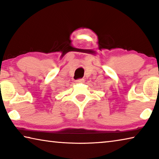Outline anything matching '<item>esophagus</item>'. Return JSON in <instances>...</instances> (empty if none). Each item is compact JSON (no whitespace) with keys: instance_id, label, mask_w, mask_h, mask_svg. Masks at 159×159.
<instances>
[{"instance_id":"1","label":"esophagus","mask_w":159,"mask_h":159,"mask_svg":"<svg viewBox=\"0 0 159 159\" xmlns=\"http://www.w3.org/2000/svg\"><path fill=\"white\" fill-rule=\"evenodd\" d=\"M84 82H85L84 79H78V80H76V83H84Z\"/></svg>"}]
</instances>
